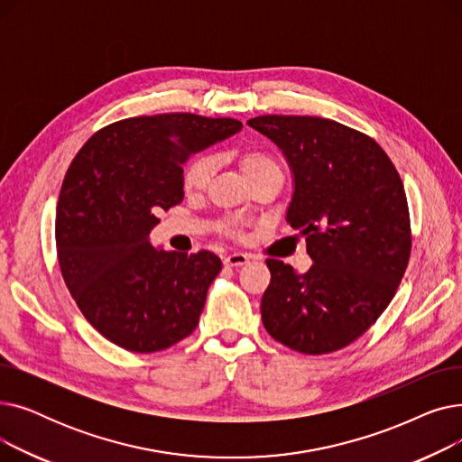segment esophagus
<instances>
[{
    "instance_id": "34e87169",
    "label": "esophagus",
    "mask_w": 462,
    "mask_h": 462,
    "mask_svg": "<svg viewBox=\"0 0 462 462\" xmlns=\"http://www.w3.org/2000/svg\"><path fill=\"white\" fill-rule=\"evenodd\" d=\"M249 262V256L244 253H234L225 258L226 268H239V265H245Z\"/></svg>"
}]
</instances>
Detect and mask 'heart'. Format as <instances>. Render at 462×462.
Listing matches in <instances>:
<instances>
[{
    "label": "heart",
    "mask_w": 462,
    "mask_h": 462,
    "mask_svg": "<svg viewBox=\"0 0 462 462\" xmlns=\"http://www.w3.org/2000/svg\"><path fill=\"white\" fill-rule=\"evenodd\" d=\"M239 166H241V170H244V174L249 181H254V180H258L262 176H268V174L282 176L281 162L268 152H260V150L241 152ZM213 170H215V162H213L211 155H199L185 164L183 174H181V185L189 197H197V194L204 192V189L208 187V183L213 176ZM223 232L226 236H232L237 239L245 236L244 223L236 221V218H226V221H223Z\"/></svg>",
    "instance_id": "b5f03b06"
}]
</instances>
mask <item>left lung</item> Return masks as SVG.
<instances>
[{
  "label": "left lung",
  "instance_id": "obj_1",
  "mask_svg": "<svg viewBox=\"0 0 462 462\" xmlns=\"http://www.w3.org/2000/svg\"><path fill=\"white\" fill-rule=\"evenodd\" d=\"M247 125L273 140L294 172L290 226L312 265L296 273L277 258L262 296L275 341L309 356L341 350L393 300L411 251L406 192L380 143L317 116H258Z\"/></svg>",
  "mask_w": 462,
  "mask_h": 462
}]
</instances>
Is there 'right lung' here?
Returning <instances> with one entry per match:
<instances>
[{
    "label": "right lung",
    "mask_w": 462,
    "mask_h": 462,
    "mask_svg": "<svg viewBox=\"0 0 462 462\" xmlns=\"http://www.w3.org/2000/svg\"><path fill=\"white\" fill-rule=\"evenodd\" d=\"M241 127L189 112L127 117L72 159L56 209L58 262L80 312L110 343L152 354L199 326L221 258L157 251L148 236L183 200L187 159Z\"/></svg>",
    "instance_id": "add662e5"
}]
</instances>
